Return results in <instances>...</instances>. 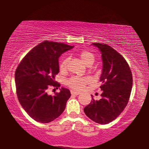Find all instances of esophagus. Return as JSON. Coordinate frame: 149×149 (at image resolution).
<instances>
[{
    "instance_id": "34e87169",
    "label": "esophagus",
    "mask_w": 149,
    "mask_h": 149,
    "mask_svg": "<svg viewBox=\"0 0 149 149\" xmlns=\"http://www.w3.org/2000/svg\"><path fill=\"white\" fill-rule=\"evenodd\" d=\"M71 94L72 95H79V92H77V91H72V90H71Z\"/></svg>"
}]
</instances>
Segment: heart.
Instances as JSON below:
<instances>
[{"instance_id": "1", "label": "heart", "mask_w": 149, "mask_h": 149, "mask_svg": "<svg viewBox=\"0 0 149 149\" xmlns=\"http://www.w3.org/2000/svg\"><path fill=\"white\" fill-rule=\"evenodd\" d=\"M78 56L81 60L87 66H91L94 62L95 56L92 53L87 50H83L78 53ZM69 59L68 57H63L60 61L59 68L60 72H65L68 69ZM92 80L89 77L73 76L66 81V84L70 88L76 91H81L85 88L87 85L91 83Z\"/></svg>"}]
</instances>
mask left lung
<instances>
[{
    "label": "left lung",
    "instance_id": "1",
    "mask_svg": "<svg viewBox=\"0 0 149 149\" xmlns=\"http://www.w3.org/2000/svg\"><path fill=\"white\" fill-rule=\"evenodd\" d=\"M102 53L103 62L100 77L102 98L92 97L84 112L95 123L107 124L115 120L127 106L131 94L132 73L125 58L111 46L104 43H93Z\"/></svg>",
    "mask_w": 149,
    "mask_h": 149
}]
</instances>
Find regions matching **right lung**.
Listing matches in <instances>:
<instances>
[{
  "label": "right lung",
  "instance_id": "right-lung-1",
  "mask_svg": "<svg viewBox=\"0 0 149 149\" xmlns=\"http://www.w3.org/2000/svg\"><path fill=\"white\" fill-rule=\"evenodd\" d=\"M74 46L45 40L30 51L22 59L15 72L16 93L20 104L31 118L42 123H49L64 111L70 97L69 89L48 95L50 87L58 89L55 81L59 72L58 58Z\"/></svg>",
  "mask_w": 149,
  "mask_h": 149
}]
</instances>
